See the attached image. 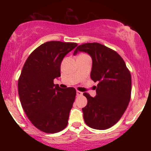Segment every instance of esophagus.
I'll list each match as a JSON object with an SVG mask.
<instances>
[{"label":"esophagus","instance_id":"esophagus-1","mask_svg":"<svg viewBox=\"0 0 151 151\" xmlns=\"http://www.w3.org/2000/svg\"><path fill=\"white\" fill-rule=\"evenodd\" d=\"M82 94H83L82 92H81V91H77V96H81Z\"/></svg>","mask_w":151,"mask_h":151}]
</instances>
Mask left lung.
<instances>
[{"label":"left lung","mask_w":151,"mask_h":151,"mask_svg":"<svg viewBox=\"0 0 151 151\" xmlns=\"http://www.w3.org/2000/svg\"><path fill=\"white\" fill-rule=\"evenodd\" d=\"M92 59L91 79L99 84L96 95L87 93V104L82 109L86 124L92 129L106 130L115 125L127 109L131 94V76L125 62L114 50L97 42L84 43L76 48Z\"/></svg>","instance_id":"8db88e82"}]
</instances>
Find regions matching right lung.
Instances as JSON below:
<instances>
[{"label":"right lung","instance_id":"obj_1","mask_svg":"<svg viewBox=\"0 0 151 151\" xmlns=\"http://www.w3.org/2000/svg\"><path fill=\"white\" fill-rule=\"evenodd\" d=\"M75 42L50 41L38 47L24 64L18 79V94L29 120L45 133H55L65 129L76 96V89H62L54 84L61 76L60 66Z\"/></svg>","mask_w":151,"mask_h":151}]
</instances>
